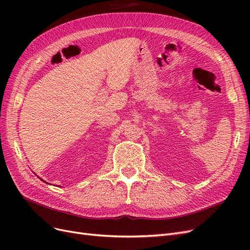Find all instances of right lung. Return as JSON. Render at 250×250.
<instances>
[{
	"label": "right lung",
	"mask_w": 250,
	"mask_h": 250,
	"mask_svg": "<svg viewBox=\"0 0 250 250\" xmlns=\"http://www.w3.org/2000/svg\"><path fill=\"white\" fill-rule=\"evenodd\" d=\"M41 179H42V178H41ZM42 181H44V180H42ZM44 183H46V181H44ZM46 184H49V183H46Z\"/></svg>",
	"instance_id": "1"
}]
</instances>
